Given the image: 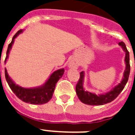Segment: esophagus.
<instances>
[{"mask_svg": "<svg viewBox=\"0 0 135 135\" xmlns=\"http://www.w3.org/2000/svg\"><path fill=\"white\" fill-rule=\"evenodd\" d=\"M68 67L70 68H78V63L75 60H71L68 63Z\"/></svg>", "mask_w": 135, "mask_h": 135, "instance_id": "esophagus-1", "label": "esophagus"}]
</instances>
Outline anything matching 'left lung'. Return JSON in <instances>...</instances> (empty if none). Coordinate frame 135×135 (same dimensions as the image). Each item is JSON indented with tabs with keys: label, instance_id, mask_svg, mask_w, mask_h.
I'll list each match as a JSON object with an SVG mask.
<instances>
[{
	"label": "left lung",
	"instance_id": "8db88e82",
	"mask_svg": "<svg viewBox=\"0 0 135 135\" xmlns=\"http://www.w3.org/2000/svg\"><path fill=\"white\" fill-rule=\"evenodd\" d=\"M119 45L122 46V48L123 49L124 51L125 52L124 61L125 64H126V69L124 71V76L122 81L120 82V83L114 86L112 90H109L108 93L105 94H101V95H96V94L90 93V92L84 90V86H83L84 73V71H81L80 73V76L79 80L76 84V91L78 97L83 103L90 105H102L106 104V103H110L118 96L119 94L124 89L125 85L128 82L130 70H131L129 52L126 49L124 42H119Z\"/></svg>",
	"mask_w": 135,
	"mask_h": 135
}]
</instances>
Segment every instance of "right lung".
<instances>
[{
    "mask_svg": "<svg viewBox=\"0 0 135 135\" xmlns=\"http://www.w3.org/2000/svg\"><path fill=\"white\" fill-rule=\"evenodd\" d=\"M22 32H23V30H20L13 37L11 42L8 46L4 63L7 62V59L9 57V52L12 48V45H13L15 38H16V37L18 36L19 34ZM64 71H65L64 69L62 68L54 71L51 75L48 80L46 81L43 85L35 87V88H29V89L23 88L15 84L14 81L9 76L6 68H4V74H5L6 80L9 84V87L20 99L23 101V102L31 103V104L41 105L49 102L52 98L56 84L64 75Z\"/></svg>",
    "mask_w": 135,
    "mask_h": 135,
    "instance_id": "obj_1",
    "label": "right lung"
}]
</instances>
